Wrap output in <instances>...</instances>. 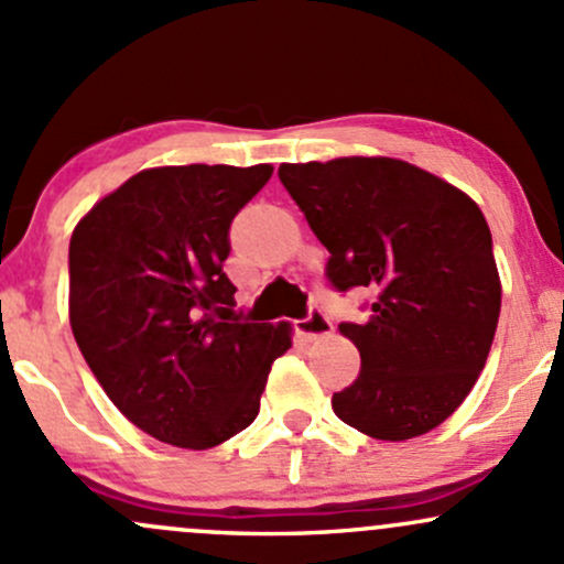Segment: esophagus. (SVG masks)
Listing matches in <instances>:
<instances>
[{
    "label": "esophagus",
    "instance_id": "1",
    "mask_svg": "<svg viewBox=\"0 0 564 564\" xmlns=\"http://www.w3.org/2000/svg\"><path fill=\"white\" fill-rule=\"evenodd\" d=\"M296 332H300L305 339L329 337V334H332L329 315H326L324 311H318V307H313V311L307 313V318L296 321Z\"/></svg>",
    "mask_w": 564,
    "mask_h": 564
}]
</instances>
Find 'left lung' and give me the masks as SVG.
<instances>
[{"label":"left lung","mask_w":564,"mask_h":564,"mask_svg":"<svg viewBox=\"0 0 564 564\" xmlns=\"http://www.w3.org/2000/svg\"><path fill=\"white\" fill-rule=\"evenodd\" d=\"M283 187L332 253L339 292L369 286L364 324H339L361 372L334 414L380 442L442 425L490 356L500 275L485 214L463 189L395 158L281 163Z\"/></svg>","instance_id":"obj_1"}]
</instances>
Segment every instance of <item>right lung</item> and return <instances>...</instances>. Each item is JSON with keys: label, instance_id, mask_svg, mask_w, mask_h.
Wrapping results in <instances>:
<instances>
[{"label": "right lung", "instance_id": "right-lung-1", "mask_svg": "<svg viewBox=\"0 0 564 564\" xmlns=\"http://www.w3.org/2000/svg\"><path fill=\"white\" fill-rule=\"evenodd\" d=\"M272 165H163L109 192L69 243L72 334L111 404L158 442L249 429L292 324H249L225 275L235 214Z\"/></svg>", "mask_w": 564, "mask_h": 564}]
</instances>
